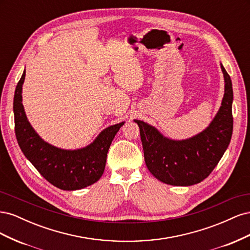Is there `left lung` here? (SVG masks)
<instances>
[{
    "instance_id": "1",
    "label": "left lung",
    "mask_w": 250,
    "mask_h": 250,
    "mask_svg": "<svg viewBox=\"0 0 250 250\" xmlns=\"http://www.w3.org/2000/svg\"><path fill=\"white\" fill-rule=\"evenodd\" d=\"M221 64L224 95L221 106L208 126L185 140H173L141 120L139 125L144 157L148 170L164 184L188 187L206 179L221 160L232 134V84Z\"/></svg>"
}]
</instances>
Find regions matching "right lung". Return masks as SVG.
<instances>
[{
	"instance_id": "1",
	"label": "right lung",
	"mask_w": 250,
	"mask_h": 250,
	"mask_svg": "<svg viewBox=\"0 0 250 250\" xmlns=\"http://www.w3.org/2000/svg\"><path fill=\"white\" fill-rule=\"evenodd\" d=\"M26 71L18 83L13 99L14 128L19 146L27 160L50 184L60 190L75 191L92 186L105 169L110 144L125 122L103 129L87 146L62 149L43 141L30 124L22 105Z\"/></svg>"
}]
</instances>
